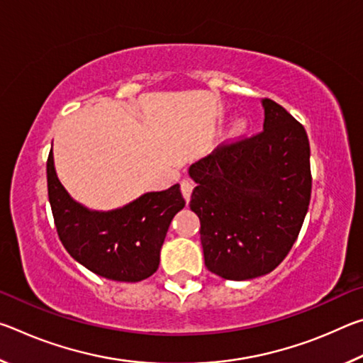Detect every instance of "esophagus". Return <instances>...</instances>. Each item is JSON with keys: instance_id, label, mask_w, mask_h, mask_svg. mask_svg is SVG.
I'll use <instances>...</instances> for the list:
<instances>
[{"instance_id": "34e87169", "label": "esophagus", "mask_w": 363, "mask_h": 363, "mask_svg": "<svg viewBox=\"0 0 363 363\" xmlns=\"http://www.w3.org/2000/svg\"><path fill=\"white\" fill-rule=\"evenodd\" d=\"M181 190H182L184 199H186V201L189 203V201H190V195H192V190H194V184H192V181L184 179V181L181 182Z\"/></svg>"}]
</instances>
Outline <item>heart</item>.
<instances>
[{
	"label": "heart",
	"mask_w": 363,
	"mask_h": 363,
	"mask_svg": "<svg viewBox=\"0 0 363 363\" xmlns=\"http://www.w3.org/2000/svg\"><path fill=\"white\" fill-rule=\"evenodd\" d=\"M235 126H238V123H237V125H235Z\"/></svg>",
	"instance_id": "obj_1"
}]
</instances>
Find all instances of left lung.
Masks as SVG:
<instances>
[{
    "label": "left lung",
    "mask_w": 363,
    "mask_h": 363,
    "mask_svg": "<svg viewBox=\"0 0 363 363\" xmlns=\"http://www.w3.org/2000/svg\"><path fill=\"white\" fill-rule=\"evenodd\" d=\"M256 136L224 143L190 164L205 264L225 280L266 275L285 259L311 201V147L304 126L262 99Z\"/></svg>",
    "instance_id": "8db88e82"
}]
</instances>
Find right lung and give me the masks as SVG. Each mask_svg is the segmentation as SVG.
Instances as JSON below:
<instances>
[{"instance_id":"right-lung-1","label":"right lung","mask_w":363,"mask_h":363,"mask_svg":"<svg viewBox=\"0 0 363 363\" xmlns=\"http://www.w3.org/2000/svg\"><path fill=\"white\" fill-rule=\"evenodd\" d=\"M46 173L54 223L73 259L116 281H140L157 272L171 220L186 206L179 184L102 211L91 210L67 192L54 167L52 149Z\"/></svg>"}]
</instances>
